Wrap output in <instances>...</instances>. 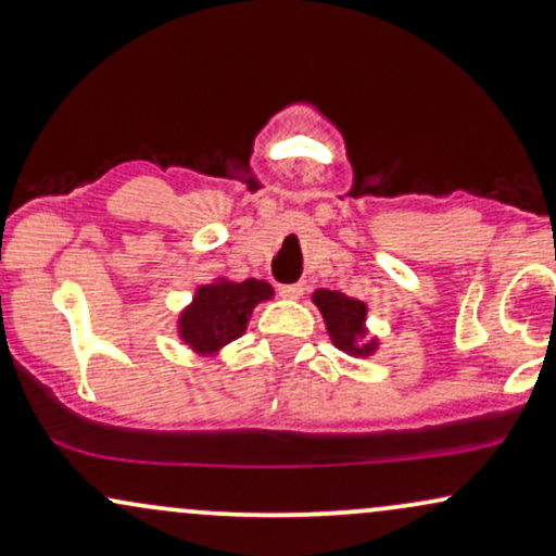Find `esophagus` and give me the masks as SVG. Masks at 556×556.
Here are the masks:
<instances>
[{
    "label": "esophagus",
    "mask_w": 556,
    "mask_h": 556,
    "mask_svg": "<svg viewBox=\"0 0 556 556\" xmlns=\"http://www.w3.org/2000/svg\"><path fill=\"white\" fill-rule=\"evenodd\" d=\"M303 290H305V287L303 285H282V287H279V295H282V298H287V300H298L300 295H303Z\"/></svg>",
    "instance_id": "1"
}]
</instances>
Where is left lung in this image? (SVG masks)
I'll return each mask as SVG.
<instances>
[{"label":"left lung","instance_id":"1","mask_svg":"<svg viewBox=\"0 0 556 556\" xmlns=\"http://www.w3.org/2000/svg\"><path fill=\"white\" fill-rule=\"evenodd\" d=\"M316 308L321 311L324 324H327V331L331 342L348 355H371L379 342L366 340V303L363 300L348 298L344 292L337 290H316L314 292Z\"/></svg>","mask_w":556,"mask_h":556}]
</instances>
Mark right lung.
Segmentation results:
<instances>
[{
	"label": "right lung",
	"mask_w": 556,
	"mask_h": 556,
	"mask_svg": "<svg viewBox=\"0 0 556 556\" xmlns=\"http://www.w3.org/2000/svg\"><path fill=\"white\" fill-rule=\"evenodd\" d=\"M271 295V285L264 279H245V282L216 279L212 285H201L193 303L177 318L180 340L190 344L198 355L219 353L225 344L245 334L253 308Z\"/></svg>",
	"instance_id": "1"
}]
</instances>
